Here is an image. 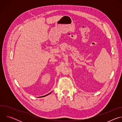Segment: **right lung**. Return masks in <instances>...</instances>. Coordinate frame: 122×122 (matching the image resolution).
I'll return each mask as SVG.
<instances>
[{
    "instance_id": "right-lung-1",
    "label": "right lung",
    "mask_w": 122,
    "mask_h": 122,
    "mask_svg": "<svg viewBox=\"0 0 122 122\" xmlns=\"http://www.w3.org/2000/svg\"><path fill=\"white\" fill-rule=\"evenodd\" d=\"M51 92H51V93H49V94H47V95H45V96H41V97H45V96H47L49 95V94H50L51 93Z\"/></svg>"
}]
</instances>
